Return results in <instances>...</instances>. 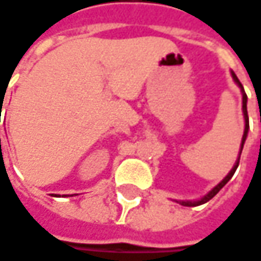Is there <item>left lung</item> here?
I'll return each mask as SVG.
<instances>
[{"label":"left lung","instance_id":"8db88e82","mask_svg":"<svg viewBox=\"0 0 261 261\" xmlns=\"http://www.w3.org/2000/svg\"><path fill=\"white\" fill-rule=\"evenodd\" d=\"M232 77H233V81L240 85V88H241V92H242V111H244V119H245V129H244V137H242V142H241V151H240V157H241V152H242V148H244V142H245V139H247V134H248V127H250V124H248V113H247V94H245V91H244V88H242L241 82H240V79L237 77V74L235 73H232ZM240 157H238V160H237V163H235V166H233V169L229 172V175L217 185V187H215V188L212 189L204 198H201L200 201H179L182 205H187V207H195V205H200V204H204V202H207L208 200H212L213 197H215L216 194L220 191V189L223 188L226 184L229 182V179L233 176V173H235V170H237V167H238V164H240Z\"/></svg>","mask_w":261,"mask_h":261}]
</instances>
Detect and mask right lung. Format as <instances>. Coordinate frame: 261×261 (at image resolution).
<instances>
[{
    "label": "right lung",
    "instance_id": "right-lung-1",
    "mask_svg": "<svg viewBox=\"0 0 261 261\" xmlns=\"http://www.w3.org/2000/svg\"><path fill=\"white\" fill-rule=\"evenodd\" d=\"M0 113H1V110H0ZM0 144H1V138H0Z\"/></svg>",
    "mask_w": 261,
    "mask_h": 261
}]
</instances>
